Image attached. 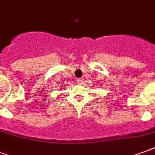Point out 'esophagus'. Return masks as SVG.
<instances>
[{
  "label": "esophagus",
  "instance_id": "34e87169",
  "mask_svg": "<svg viewBox=\"0 0 155 155\" xmlns=\"http://www.w3.org/2000/svg\"><path fill=\"white\" fill-rule=\"evenodd\" d=\"M77 82H78V84H82V78H78V80H77Z\"/></svg>",
  "mask_w": 155,
  "mask_h": 155
}]
</instances>
